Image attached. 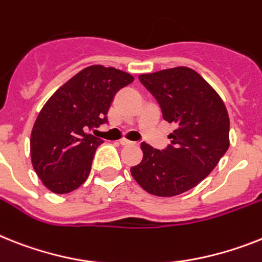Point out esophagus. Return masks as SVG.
Segmentation results:
<instances>
[{
	"label": "esophagus",
	"mask_w": 262,
	"mask_h": 262,
	"mask_svg": "<svg viewBox=\"0 0 262 262\" xmlns=\"http://www.w3.org/2000/svg\"><path fill=\"white\" fill-rule=\"evenodd\" d=\"M119 142H120V144H122V146H129V144H134L133 142L127 139V138H122V139L119 140Z\"/></svg>",
	"instance_id": "34e87169"
}]
</instances>
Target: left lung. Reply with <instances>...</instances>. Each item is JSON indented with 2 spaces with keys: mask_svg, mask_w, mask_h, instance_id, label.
<instances>
[{
  "mask_svg": "<svg viewBox=\"0 0 262 262\" xmlns=\"http://www.w3.org/2000/svg\"><path fill=\"white\" fill-rule=\"evenodd\" d=\"M139 80L177 128L166 150L142 143L143 158L131 175L152 195H178L206 178L228 151V110L210 84L187 67L143 73Z\"/></svg>",
  "mask_w": 262,
  "mask_h": 262,
  "instance_id": "obj_1",
  "label": "left lung"
}]
</instances>
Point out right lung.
Instances as JSON below:
<instances>
[{"mask_svg": "<svg viewBox=\"0 0 262 262\" xmlns=\"http://www.w3.org/2000/svg\"><path fill=\"white\" fill-rule=\"evenodd\" d=\"M134 81L112 67L81 69L49 97L30 134V159L42 185L67 194L85 182L95 151L103 140L88 131L107 123L111 101Z\"/></svg>", "mask_w": 262, "mask_h": 262, "instance_id": "1", "label": "right lung"}]
</instances>
